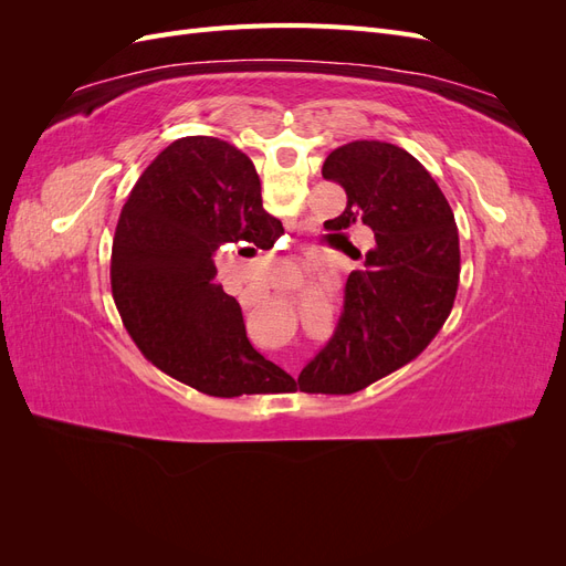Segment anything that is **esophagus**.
Here are the masks:
<instances>
[{
    "mask_svg": "<svg viewBox=\"0 0 566 566\" xmlns=\"http://www.w3.org/2000/svg\"><path fill=\"white\" fill-rule=\"evenodd\" d=\"M241 302H243V306H250V304H254L256 300H254V295H243Z\"/></svg>",
    "mask_w": 566,
    "mask_h": 566,
    "instance_id": "1",
    "label": "esophagus"
}]
</instances>
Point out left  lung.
Wrapping results in <instances>:
<instances>
[{
    "label": "left lung",
    "mask_w": 566,
    "mask_h": 566,
    "mask_svg": "<svg viewBox=\"0 0 566 566\" xmlns=\"http://www.w3.org/2000/svg\"><path fill=\"white\" fill-rule=\"evenodd\" d=\"M321 172L347 193L345 212L323 227L347 241L345 231L364 224L373 245L349 273L335 335L297 385L354 394L413 361L449 318L460 276L458 227L432 175L394 144H345Z\"/></svg>",
    "instance_id": "8db88e82"
}]
</instances>
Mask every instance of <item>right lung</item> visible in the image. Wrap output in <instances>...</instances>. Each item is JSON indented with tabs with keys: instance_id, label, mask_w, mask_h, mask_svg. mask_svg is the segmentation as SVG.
Masks as SVG:
<instances>
[{
	"instance_id": "1",
	"label": "right lung",
	"mask_w": 566,
	"mask_h": 566,
	"mask_svg": "<svg viewBox=\"0 0 566 566\" xmlns=\"http://www.w3.org/2000/svg\"><path fill=\"white\" fill-rule=\"evenodd\" d=\"M281 233L245 153L214 136L169 144L134 184L111 256L117 312L148 361L210 397L295 385L250 345L241 304L214 283L221 245L248 256Z\"/></svg>"
}]
</instances>
